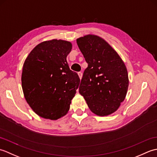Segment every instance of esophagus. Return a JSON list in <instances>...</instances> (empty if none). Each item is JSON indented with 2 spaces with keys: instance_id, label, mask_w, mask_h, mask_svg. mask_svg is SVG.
<instances>
[{
  "instance_id": "1",
  "label": "esophagus",
  "mask_w": 157,
  "mask_h": 157,
  "mask_svg": "<svg viewBox=\"0 0 157 157\" xmlns=\"http://www.w3.org/2000/svg\"><path fill=\"white\" fill-rule=\"evenodd\" d=\"M78 75L79 77V78H80V79H81L82 78V72H78Z\"/></svg>"
}]
</instances>
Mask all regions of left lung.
<instances>
[{"instance_id":"8db88e82","label":"left lung","mask_w":157,"mask_h":157,"mask_svg":"<svg viewBox=\"0 0 157 157\" xmlns=\"http://www.w3.org/2000/svg\"><path fill=\"white\" fill-rule=\"evenodd\" d=\"M88 67L79 85L90 111L98 116L115 112L124 101L129 86L124 62L112 46L98 36L88 34L77 39Z\"/></svg>"}]
</instances>
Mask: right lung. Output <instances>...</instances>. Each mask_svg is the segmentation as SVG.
<instances>
[{
  "mask_svg": "<svg viewBox=\"0 0 157 157\" xmlns=\"http://www.w3.org/2000/svg\"><path fill=\"white\" fill-rule=\"evenodd\" d=\"M72 44L53 39L40 43L23 63L21 86L28 104L42 118L56 120L65 116L80 82L69 69L67 56Z\"/></svg>",
  "mask_w": 157,
  "mask_h": 157,
  "instance_id": "1",
  "label": "right lung"
}]
</instances>
